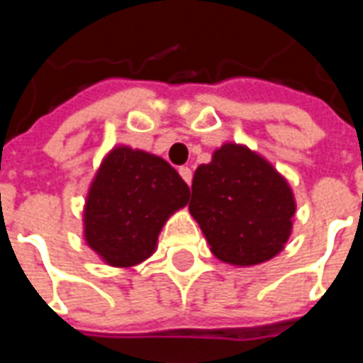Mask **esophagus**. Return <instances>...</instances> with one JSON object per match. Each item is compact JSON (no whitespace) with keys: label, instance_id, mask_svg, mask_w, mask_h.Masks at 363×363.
I'll list each match as a JSON object with an SVG mask.
<instances>
[{"label":"esophagus","instance_id":"obj_1","mask_svg":"<svg viewBox=\"0 0 363 363\" xmlns=\"http://www.w3.org/2000/svg\"><path fill=\"white\" fill-rule=\"evenodd\" d=\"M179 175L182 177V181L186 182V184H190V182H192V169H190V167H186V165L179 167Z\"/></svg>","mask_w":363,"mask_h":363}]
</instances>
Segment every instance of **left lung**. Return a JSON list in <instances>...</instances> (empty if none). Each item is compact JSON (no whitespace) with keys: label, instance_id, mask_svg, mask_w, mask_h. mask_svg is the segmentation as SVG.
Instances as JSON below:
<instances>
[{"label":"left lung","instance_id":"left-lung-1","mask_svg":"<svg viewBox=\"0 0 363 363\" xmlns=\"http://www.w3.org/2000/svg\"><path fill=\"white\" fill-rule=\"evenodd\" d=\"M190 213L216 258L256 265L281 252L296 213L286 181L258 154L224 145L192 181Z\"/></svg>","mask_w":363,"mask_h":363}]
</instances>
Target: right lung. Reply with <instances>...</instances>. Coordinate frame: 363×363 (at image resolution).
Wrapping results in <instances>:
<instances>
[{"label": "right lung", "mask_w": 363, "mask_h": 363, "mask_svg": "<svg viewBox=\"0 0 363 363\" xmlns=\"http://www.w3.org/2000/svg\"><path fill=\"white\" fill-rule=\"evenodd\" d=\"M188 198L190 188L165 160L118 147L92 182L84 238L107 264L135 265L154 252L164 222Z\"/></svg>", "instance_id": "add662e5"}]
</instances>
